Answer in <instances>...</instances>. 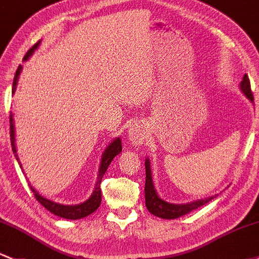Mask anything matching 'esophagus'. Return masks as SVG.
Returning <instances> with one entry per match:
<instances>
[{
    "instance_id": "1",
    "label": "esophagus",
    "mask_w": 259,
    "mask_h": 259,
    "mask_svg": "<svg viewBox=\"0 0 259 259\" xmlns=\"http://www.w3.org/2000/svg\"><path fill=\"white\" fill-rule=\"evenodd\" d=\"M128 138H130V141H132L133 144H136V146L143 144L144 141H146V135H144L143 124H141V123L132 124V126H131V128L128 130Z\"/></svg>"
}]
</instances>
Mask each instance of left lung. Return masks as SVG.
<instances>
[{
  "instance_id": "obj_1",
  "label": "left lung",
  "mask_w": 259,
  "mask_h": 259,
  "mask_svg": "<svg viewBox=\"0 0 259 259\" xmlns=\"http://www.w3.org/2000/svg\"><path fill=\"white\" fill-rule=\"evenodd\" d=\"M241 91L243 93V95L253 102V95L251 91V84H249V79L247 76V74H244V76L242 77V81L240 84ZM146 186H144V196H146V206L148 208V211L153 213L154 216H158L160 219H178L180 216H184L186 213H189L190 211L195 210V208L202 206V205L207 204L208 201L213 199L215 196L205 197V199L196 200V201L188 202V204H170V202H166L165 200L160 199L159 195L155 191L154 184H153L152 179V170H151V162L147 158L146 162Z\"/></svg>"
}]
</instances>
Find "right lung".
Here are the masks:
<instances>
[{"label":"right lung","instance_id":"right-lung-1","mask_svg":"<svg viewBox=\"0 0 259 259\" xmlns=\"http://www.w3.org/2000/svg\"><path fill=\"white\" fill-rule=\"evenodd\" d=\"M39 44H40V40L38 41V43H35L34 46H33L32 48H30L29 51L27 52V54L24 55L23 60H28L30 55H32L33 53H34L35 49L39 47ZM21 71H22V65H19L17 71H16L15 79H13L12 94H15L16 88H17L18 77H19V74H21ZM10 128H11L10 133H11V146H12V151L16 154V159H17L18 164L21 165V163H19V159H18V155H17V151H16L15 124H13V115H12V113L10 115ZM121 151H122V143H121V138H119V137L115 138V140L111 142V143L106 147V149H105L104 153H102V158H101V163H100L99 175H97L95 189H94L91 196L89 197L86 201L81 202V204H79V205L58 204V202H54V201H52V200L47 199V197L41 196L40 194L38 193V191L35 190L34 188H32V185L29 184L30 185V190H32L33 194H34L35 199H37L38 201H39L40 204L47 208V210L51 211V212L54 213V215L59 216V218L68 219V220H79V219L86 218V216H89L90 213H93L94 211H96L97 208H99L100 204H101V189H100V184H101L102 177H104L105 171L107 170L108 165H110V163L112 162L113 158H115L117 154H119ZM21 168H22V165H21Z\"/></svg>","mask_w":259,"mask_h":259}]
</instances>
